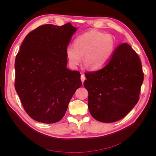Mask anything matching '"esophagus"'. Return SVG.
<instances>
[{
	"label": "esophagus",
	"instance_id": "34e87169",
	"mask_svg": "<svg viewBox=\"0 0 156 156\" xmlns=\"http://www.w3.org/2000/svg\"><path fill=\"white\" fill-rule=\"evenodd\" d=\"M81 81H82V83H84V80L86 79L85 75H84V73L81 74Z\"/></svg>",
	"mask_w": 156,
	"mask_h": 156
}]
</instances>
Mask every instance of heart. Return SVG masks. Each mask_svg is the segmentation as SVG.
<instances>
[{
  "label": "heart",
  "mask_w": 156,
  "mask_h": 156,
  "mask_svg": "<svg viewBox=\"0 0 156 156\" xmlns=\"http://www.w3.org/2000/svg\"><path fill=\"white\" fill-rule=\"evenodd\" d=\"M115 42L108 34L91 30L76 37L74 46L69 45L66 49V56L71 67L76 68L82 62L92 69L100 68L112 56Z\"/></svg>",
  "instance_id": "obj_1"
}]
</instances>
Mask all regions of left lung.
<instances>
[{
	"mask_svg": "<svg viewBox=\"0 0 156 156\" xmlns=\"http://www.w3.org/2000/svg\"><path fill=\"white\" fill-rule=\"evenodd\" d=\"M84 74L88 109L96 120L119 121L137 103L144 73L138 55L127 43L117 47L104 67Z\"/></svg>",
	"mask_w": 156,
	"mask_h": 156,
	"instance_id": "left-lung-1",
	"label": "left lung"
}]
</instances>
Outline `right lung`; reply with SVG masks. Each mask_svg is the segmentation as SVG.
<instances>
[{
  "instance_id": "obj_1",
  "label": "right lung",
  "mask_w": 156,
  "mask_h": 156,
  "mask_svg": "<svg viewBox=\"0 0 156 156\" xmlns=\"http://www.w3.org/2000/svg\"><path fill=\"white\" fill-rule=\"evenodd\" d=\"M76 28L44 25L28 34L15 60V88L25 111L45 124L60 121L76 90L81 74L66 68V49Z\"/></svg>"
}]
</instances>
